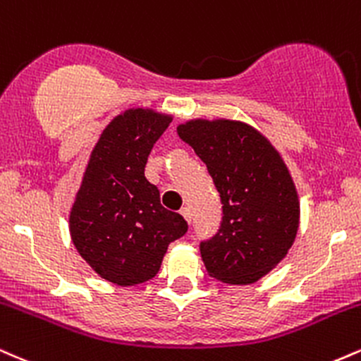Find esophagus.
Segmentation results:
<instances>
[{
    "label": "esophagus",
    "mask_w": 361,
    "mask_h": 361,
    "mask_svg": "<svg viewBox=\"0 0 361 361\" xmlns=\"http://www.w3.org/2000/svg\"><path fill=\"white\" fill-rule=\"evenodd\" d=\"M180 214L183 215V219H185L186 222H188V224L192 222V212H190V209H188V207H183V209L180 210Z\"/></svg>",
    "instance_id": "esophagus-1"
}]
</instances>
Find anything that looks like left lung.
Here are the masks:
<instances>
[{
	"instance_id": "left-lung-1",
	"label": "left lung",
	"mask_w": 361,
	"mask_h": 361,
	"mask_svg": "<svg viewBox=\"0 0 361 361\" xmlns=\"http://www.w3.org/2000/svg\"><path fill=\"white\" fill-rule=\"evenodd\" d=\"M176 130L221 195V229L200 243L207 273L229 285L255 283L287 256L299 231V195L283 157L239 120L195 118Z\"/></svg>"
}]
</instances>
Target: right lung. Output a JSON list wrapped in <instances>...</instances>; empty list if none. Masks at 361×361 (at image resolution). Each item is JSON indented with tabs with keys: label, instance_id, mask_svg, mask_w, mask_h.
Here are the masks:
<instances>
[{
	"label": "right lung",
	"instance_id": "right-lung-1",
	"mask_svg": "<svg viewBox=\"0 0 361 361\" xmlns=\"http://www.w3.org/2000/svg\"><path fill=\"white\" fill-rule=\"evenodd\" d=\"M173 115L128 109L103 128L69 212V234L81 258L120 287L144 283L159 271L169 243L188 224L161 205L144 176L147 156Z\"/></svg>",
	"mask_w": 361,
	"mask_h": 361
}]
</instances>
